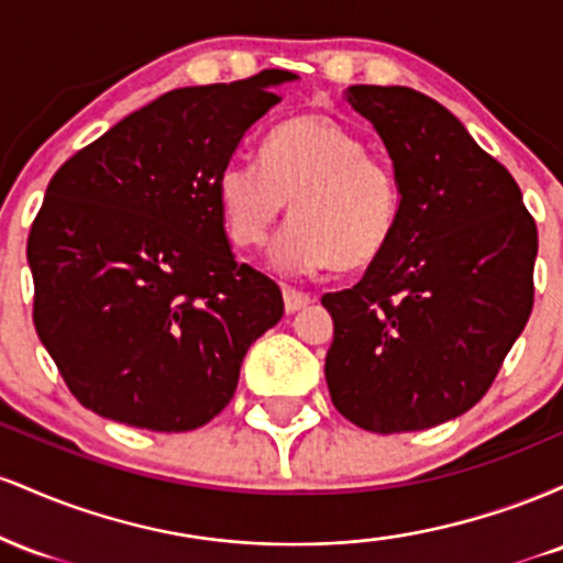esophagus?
Segmentation results:
<instances>
[{"mask_svg":"<svg viewBox=\"0 0 563 563\" xmlns=\"http://www.w3.org/2000/svg\"><path fill=\"white\" fill-rule=\"evenodd\" d=\"M283 301H286V312L294 314L299 312V309L309 307L314 299L309 294H303V290H296V288H283Z\"/></svg>","mask_w":563,"mask_h":563,"instance_id":"1","label":"esophagus"}]
</instances>
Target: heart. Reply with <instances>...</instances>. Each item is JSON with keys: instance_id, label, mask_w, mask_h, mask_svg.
<instances>
[{"instance_id": "1", "label": "heart", "mask_w": 563, "mask_h": 563, "mask_svg": "<svg viewBox=\"0 0 563 563\" xmlns=\"http://www.w3.org/2000/svg\"><path fill=\"white\" fill-rule=\"evenodd\" d=\"M224 230L238 249H260L290 203V228L269 264L283 275H318L376 262L399 214L397 177L367 156L365 140L333 115H296L264 145V164L232 158L217 179Z\"/></svg>"}]
</instances>
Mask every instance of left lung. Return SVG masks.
Wrapping results in <instances>:
<instances>
[{
    "label": "left lung",
    "instance_id": "1",
    "mask_svg": "<svg viewBox=\"0 0 563 563\" xmlns=\"http://www.w3.org/2000/svg\"><path fill=\"white\" fill-rule=\"evenodd\" d=\"M346 100L384 140L399 214L363 280L322 296L325 380L360 429L423 431L479 402L525 331L538 228L506 166L437 100L367 84Z\"/></svg>",
    "mask_w": 563,
    "mask_h": 563
}]
</instances>
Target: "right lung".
Returning <instances> with one entry per match:
<instances>
[{"label": "right lung", "instance_id": "right-lung-1", "mask_svg": "<svg viewBox=\"0 0 563 563\" xmlns=\"http://www.w3.org/2000/svg\"><path fill=\"white\" fill-rule=\"evenodd\" d=\"M290 70L183 87L68 158L29 235L34 325L84 407L147 431L209 423L249 346L283 318L267 275L238 264L222 166L280 102Z\"/></svg>", "mask_w": 563, "mask_h": 563}]
</instances>
